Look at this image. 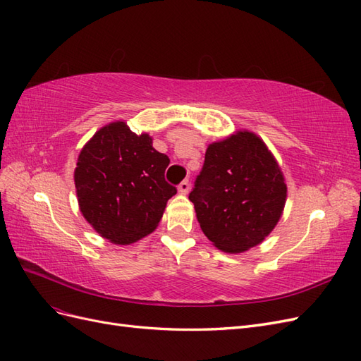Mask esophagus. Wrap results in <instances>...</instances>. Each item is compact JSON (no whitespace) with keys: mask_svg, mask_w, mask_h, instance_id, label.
Listing matches in <instances>:
<instances>
[{"mask_svg":"<svg viewBox=\"0 0 361 361\" xmlns=\"http://www.w3.org/2000/svg\"><path fill=\"white\" fill-rule=\"evenodd\" d=\"M188 191H190V180L185 179V180H182V182L179 183V192L187 194Z\"/></svg>","mask_w":361,"mask_h":361,"instance_id":"1","label":"esophagus"}]
</instances>
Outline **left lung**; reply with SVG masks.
I'll use <instances>...</instances> for the list:
<instances>
[{
	"label": "left lung",
	"instance_id": "1",
	"mask_svg": "<svg viewBox=\"0 0 361 361\" xmlns=\"http://www.w3.org/2000/svg\"><path fill=\"white\" fill-rule=\"evenodd\" d=\"M188 197L207 239L226 253H241L279 223L286 183L264 141L244 130L207 147Z\"/></svg>",
	"mask_w": 361,
	"mask_h": 361
}]
</instances>
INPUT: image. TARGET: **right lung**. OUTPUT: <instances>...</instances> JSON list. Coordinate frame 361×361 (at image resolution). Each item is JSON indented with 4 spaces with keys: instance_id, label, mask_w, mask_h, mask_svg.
<instances>
[{
    "instance_id": "obj_1",
    "label": "right lung",
    "mask_w": 361,
    "mask_h": 361,
    "mask_svg": "<svg viewBox=\"0 0 361 361\" xmlns=\"http://www.w3.org/2000/svg\"><path fill=\"white\" fill-rule=\"evenodd\" d=\"M170 159L123 122L97 130L75 169V187L84 218L116 244H130L158 226L176 187L166 180Z\"/></svg>"
}]
</instances>
